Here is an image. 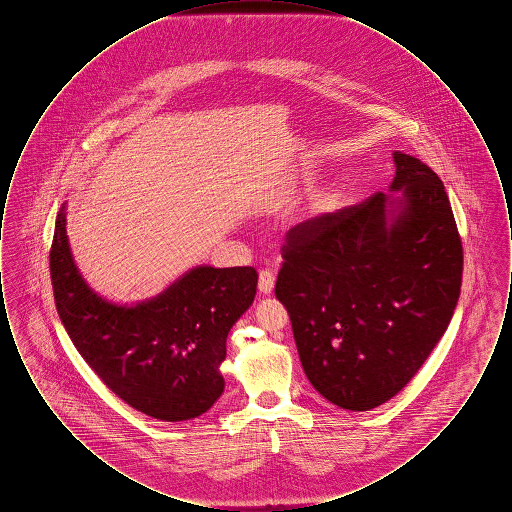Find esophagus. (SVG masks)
Returning <instances> with one entry per match:
<instances>
[{"label":"esophagus","instance_id":"obj_1","mask_svg":"<svg viewBox=\"0 0 512 512\" xmlns=\"http://www.w3.org/2000/svg\"><path fill=\"white\" fill-rule=\"evenodd\" d=\"M274 272H270V270H261L259 272V292L263 293V295H268V293H272L274 290Z\"/></svg>","mask_w":512,"mask_h":512}]
</instances>
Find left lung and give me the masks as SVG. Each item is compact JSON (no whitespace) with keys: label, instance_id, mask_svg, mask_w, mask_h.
I'll list each match as a JSON object with an SVG mask.
<instances>
[{"label":"left lung","instance_id":"obj_1","mask_svg":"<svg viewBox=\"0 0 512 512\" xmlns=\"http://www.w3.org/2000/svg\"><path fill=\"white\" fill-rule=\"evenodd\" d=\"M393 195L305 220L286 234L274 293L309 382L368 411L403 390L445 334L463 282V242L443 182L395 151Z\"/></svg>","mask_w":512,"mask_h":512}]
</instances>
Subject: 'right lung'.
<instances>
[{"label":"right lung","instance_id":"obj_1","mask_svg":"<svg viewBox=\"0 0 512 512\" xmlns=\"http://www.w3.org/2000/svg\"><path fill=\"white\" fill-rule=\"evenodd\" d=\"M59 318L101 382L140 413L180 422L207 413L224 391L226 338L255 299L253 267H195L157 297L115 305L74 265L61 207L49 251Z\"/></svg>","mask_w":512,"mask_h":512}]
</instances>
